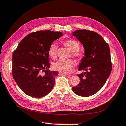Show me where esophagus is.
Returning <instances> with one entry per match:
<instances>
[{
  "label": "esophagus",
  "mask_w": 126,
  "mask_h": 126,
  "mask_svg": "<svg viewBox=\"0 0 126 126\" xmlns=\"http://www.w3.org/2000/svg\"><path fill=\"white\" fill-rule=\"evenodd\" d=\"M59 74L60 75H68L67 73H64V72H61V71H60L59 72Z\"/></svg>",
  "instance_id": "1"
}]
</instances>
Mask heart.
Instances as JSON below:
<instances>
[{
  "label": "heart",
  "mask_w": 126,
  "mask_h": 126,
  "mask_svg": "<svg viewBox=\"0 0 126 126\" xmlns=\"http://www.w3.org/2000/svg\"><path fill=\"white\" fill-rule=\"evenodd\" d=\"M63 44L72 52V56L77 58H81L82 55L78 50L80 46L79 43L73 40H68L63 42ZM49 56L52 58H56L57 55V47L55 43H52L48 49ZM75 65V62L72 60H60L53 64V68L64 73H69L72 71Z\"/></svg>",
  "instance_id": "1"
}]
</instances>
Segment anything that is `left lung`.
Returning <instances> with one entry per match:
<instances>
[{"instance_id": "1", "label": "left lung", "mask_w": 126, "mask_h": 126, "mask_svg": "<svg viewBox=\"0 0 126 126\" xmlns=\"http://www.w3.org/2000/svg\"><path fill=\"white\" fill-rule=\"evenodd\" d=\"M72 35L83 45L85 51L78 66L79 71L84 72L77 75L80 82L72 90L76 94L87 97L98 92L110 76L112 69L110 50L103 37L93 31L79 30Z\"/></svg>"}]
</instances>
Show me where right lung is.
<instances>
[{"label": "right lung", "mask_w": 126, "mask_h": 126, "mask_svg": "<svg viewBox=\"0 0 126 126\" xmlns=\"http://www.w3.org/2000/svg\"><path fill=\"white\" fill-rule=\"evenodd\" d=\"M61 32L40 31L28 34L21 41L12 55V75L26 94L42 98L51 92L57 71L49 69L48 49L62 36Z\"/></svg>", "instance_id": "obj_1"}]
</instances>
